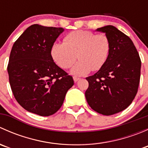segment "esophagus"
Listing matches in <instances>:
<instances>
[{
    "label": "esophagus",
    "mask_w": 148,
    "mask_h": 148,
    "mask_svg": "<svg viewBox=\"0 0 148 148\" xmlns=\"http://www.w3.org/2000/svg\"><path fill=\"white\" fill-rule=\"evenodd\" d=\"M73 79H74V82H78L79 80L80 79L79 78H78V77H73Z\"/></svg>",
    "instance_id": "1"
}]
</instances>
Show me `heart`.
<instances>
[{"instance_id":"1","label":"heart","mask_w":148,"mask_h":148,"mask_svg":"<svg viewBox=\"0 0 148 148\" xmlns=\"http://www.w3.org/2000/svg\"><path fill=\"white\" fill-rule=\"evenodd\" d=\"M64 43L56 42L51 48L53 62L62 69H68L77 62L70 72L84 76L91 71H98L104 65L110 52V39L105 34H95L89 31L78 30L69 33Z\"/></svg>"}]
</instances>
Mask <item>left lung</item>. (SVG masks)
<instances>
[{
  "mask_svg": "<svg viewBox=\"0 0 148 148\" xmlns=\"http://www.w3.org/2000/svg\"><path fill=\"white\" fill-rule=\"evenodd\" d=\"M111 44L107 62L94 75L86 77L85 92L91 108L103 115L125 110L132 103L140 83L141 61L132 40L113 26L97 28Z\"/></svg>",
  "mask_w": 148,
  "mask_h": 148,
  "instance_id": "left-lung-1",
  "label": "left lung"
}]
</instances>
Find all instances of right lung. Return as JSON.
Returning a JSON list of instances; mask_svg holds the SVG:
<instances>
[{
  "mask_svg": "<svg viewBox=\"0 0 148 148\" xmlns=\"http://www.w3.org/2000/svg\"><path fill=\"white\" fill-rule=\"evenodd\" d=\"M64 31L34 24L12 47L7 69L10 87L16 101L30 112L53 114L74 85L72 77L58 66L51 56V48Z\"/></svg>",
  "mask_w": 148,
  "mask_h": 148,
  "instance_id": "1",
  "label": "right lung"
}]
</instances>
